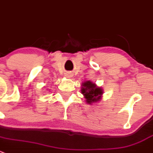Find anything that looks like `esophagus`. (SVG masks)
I'll list each match as a JSON object with an SVG mask.
<instances>
[{"mask_svg": "<svg viewBox=\"0 0 153 153\" xmlns=\"http://www.w3.org/2000/svg\"><path fill=\"white\" fill-rule=\"evenodd\" d=\"M67 76L69 77V76H70V75H67Z\"/></svg>", "mask_w": 153, "mask_h": 153, "instance_id": "esophagus-1", "label": "esophagus"}]
</instances>
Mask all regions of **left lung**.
Instances as JSON below:
<instances>
[{
	"instance_id": "1",
	"label": "left lung",
	"mask_w": 153,
	"mask_h": 153,
	"mask_svg": "<svg viewBox=\"0 0 153 153\" xmlns=\"http://www.w3.org/2000/svg\"><path fill=\"white\" fill-rule=\"evenodd\" d=\"M83 88H82V94L85 96L86 99V102L88 104H91L93 102H97L100 101L101 95L103 94V91L101 88L97 87L94 83H92L90 81H86L82 83Z\"/></svg>"
}]
</instances>
